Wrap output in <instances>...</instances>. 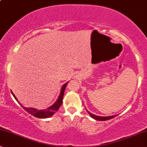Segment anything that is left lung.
<instances>
[{
    "instance_id": "8db88e82",
    "label": "left lung",
    "mask_w": 147,
    "mask_h": 147,
    "mask_svg": "<svg viewBox=\"0 0 147 147\" xmlns=\"http://www.w3.org/2000/svg\"><path fill=\"white\" fill-rule=\"evenodd\" d=\"M87 112L90 114V115L92 118H93L94 119L100 120V121H104V120H108L112 119V118H113L115 117V116H117V115H114V116H98L94 115V114L90 113V112H88V110H87Z\"/></svg>"
}]
</instances>
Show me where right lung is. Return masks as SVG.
I'll return each instance as SVG.
<instances>
[{
  "label": "right lung",
  "mask_w": 147,
  "mask_h": 147,
  "mask_svg": "<svg viewBox=\"0 0 147 147\" xmlns=\"http://www.w3.org/2000/svg\"><path fill=\"white\" fill-rule=\"evenodd\" d=\"M67 83H65V84H63V86L61 87V92H60V94L58 97V99L57 100L55 103H54L53 105L50 106V107H48L47 108H46L45 110H37L36 108H25L22 105V104L20 103V102L18 101L17 98H16V96L14 95V94L13 93V92H11L12 94L14 96V98H15V100L19 102V104L21 105L22 107H23L24 109H25L26 111L27 112H29L30 114H31L32 116H35L36 118H49L51 117L57 111L58 109H59L60 106H61L62 102H63V94H64V92H65V89L66 88V86L67 85Z\"/></svg>",
  "instance_id": "obj_1"
}]
</instances>
